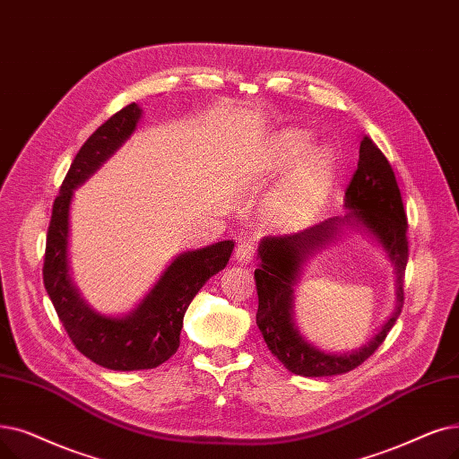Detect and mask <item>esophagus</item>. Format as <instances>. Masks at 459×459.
<instances>
[{"mask_svg":"<svg viewBox=\"0 0 459 459\" xmlns=\"http://www.w3.org/2000/svg\"><path fill=\"white\" fill-rule=\"evenodd\" d=\"M234 256H236L238 263H244V264L251 263L253 256H255V244H253L251 240L238 242L236 251H234Z\"/></svg>","mask_w":459,"mask_h":459,"instance_id":"1","label":"esophagus"}]
</instances>
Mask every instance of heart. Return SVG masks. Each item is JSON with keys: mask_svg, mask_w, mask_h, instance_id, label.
<instances>
[{"mask_svg": "<svg viewBox=\"0 0 459 459\" xmlns=\"http://www.w3.org/2000/svg\"><path fill=\"white\" fill-rule=\"evenodd\" d=\"M306 136L300 133H287L279 143L277 163L289 165L292 159L304 152ZM332 174V159L326 152L315 150L304 157L300 167L296 169L290 182L285 189L275 196L272 204V213L279 221H290V219L306 213L328 186Z\"/></svg>", "mask_w": 459, "mask_h": 459, "instance_id": "heart-1", "label": "heart"}]
</instances>
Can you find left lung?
<instances>
[{"mask_svg": "<svg viewBox=\"0 0 459 459\" xmlns=\"http://www.w3.org/2000/svg\"><path fill=\"white\" fill-rule=\"evenodd\" d=\"M345 206L351 213L343 219H328L300 234L268 236L258 247L261 264L255 270L258 294L256 326L277 360L302 377L342 375L364 364L383 345L403 309V279L409 261L407 215L392 165L369 136H364L360 143V159L345 191ZM351 218L366 226L389 253L398 277V306L384 330L366 348L356 353L330 355L304 342L293 328L291 283L303 258L316 247L331 241L336 227L348 224Z\"/></svg>", "mask_w": 459, "mask_h": 459, "instance_id": "left-lung-1", "label": "left lung"}]
</instances>
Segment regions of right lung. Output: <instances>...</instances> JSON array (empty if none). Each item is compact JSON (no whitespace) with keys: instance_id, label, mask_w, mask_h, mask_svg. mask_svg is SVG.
<instances>
[{"instance_id":"add662e5","label":"right lung","mask_w":459,"mask_h":459,"mask_svg":"<svg viewBox=\"0 0 459 459\" xmlns=\"http://www.w3.org/2000/svg\"><path fill=\"white\" fill-rule=\"evenodd\" d=\"M143 110L131 103L110 116L78 150L52 206L47 232L43 281L69 340L91 362L114 371L152 369L180 347L184 315L195 294L229 263L234 242L180 255L131 315L114 318L95 313L76 292L67 266L69 204L84 184L134 131Z\"/></svg>"}]
</instances>
